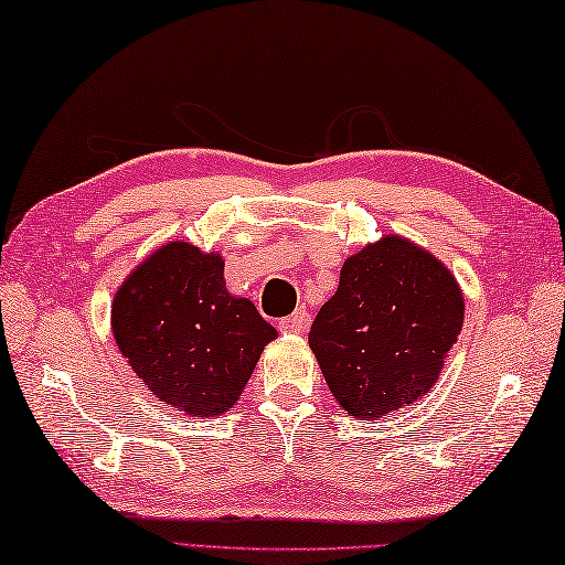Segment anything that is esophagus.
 <instances>
[{
  "label": "esophagus",
  "instance_id": "1",
  "mask_svg": "<svg viewBox=\"0 0 565 565\" xmlns=\"http://www.w3.org/2000/svg\"><path fill=\"white\" fill-rule=\"evenodd\" d=\"M277 328H280L282 332L300 334V332L308 330V312H305V310H295L292 315H288V318H282L280 322H277Z\"/></svg>",
  "mask_w": 565,
  "mask_h": 565
}]
</instances>
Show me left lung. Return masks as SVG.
Wrapping results in <instances>:
<instances>
[{
  "label": "left lung",
  "instance_id": "8db88e82",
  "mask_svg": "<svg viewBox=\"0 0 565 565\" xmlns=\"http://www.w3.org/2000/svg\"><path fill=\"white\" fill-rule=\"evenodd\" d=\"M461 322L454 275L427 250L387 235L342 265L338 292L312 322L310 348L334 399L370 422L434 387Z\"/></svg>",
  "mask_w": 565,
  "mask_h": 565
}]
</instances>
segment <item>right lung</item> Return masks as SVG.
I'll use <instances>...</instances> for the list:
<instances>
[{
	"label": "right lung",
	"instance_id": "1",
	"mask_svg": "<svg viewBox=\"0 0 565 565\" xmlns=\"http://www.w3.org/2000/svg\"><path fill=\"white\" fill-rule=\"evenodd\" d=\"M111 324L138 380L191 417L233 407L277 338L250 300L225 290L223 257L191 243L163 245L128 275Z\"/></svg>",
	"mask_w": 565,
	"mask_h": 565
}]
</instances>
